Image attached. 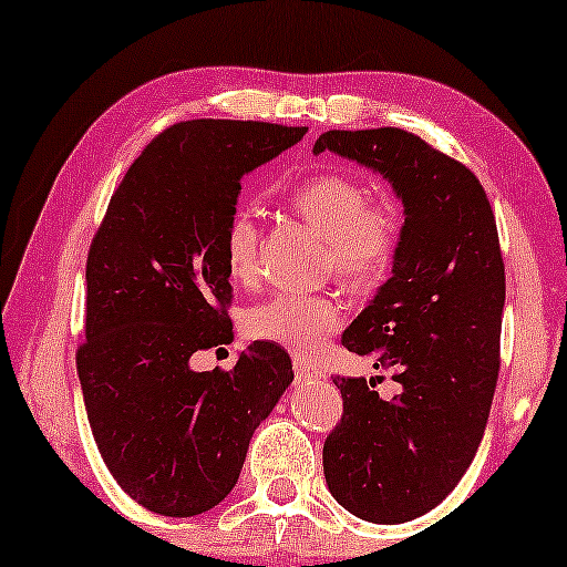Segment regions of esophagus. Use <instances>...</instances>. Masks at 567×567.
Here are the masks:
<instances>
[{
  "label": "esophagus",
  "instance_id": "34e87169",
  "mask_svg": "<svg viewBox=\"0 0 567 567\" xmlns=\"http://www.w3.org/2000/svg\"><path fill=\"white\" fill-rule=\"evenodd\" d=\"M293 377H297V382H309V379H320L322 371L297 359V361H293Z\"/></svg>",
  "mask_w": 567,
  "mask_h": 567
}]
</instances>
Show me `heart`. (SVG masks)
Listing matches in <instances>:
<instances>
[{
	"label": "heart",
	"instance_id": "obj_1",
	"mask_svg": "<svg viewBox=\"0 0 567 567\" xmlns=\"http://www.w3.org/2000/svg\"><path fill=\"white\" fill-rule=\"evenodd\" d=\"M289 204L301 219L328 237V266L346 284L369 289L390 274L405 237V212L394 196L369 198V188L348 173H317L299 181ZM260 231L252 214L239 208L224 229V266L231 281L258 278ZM343 324V305L330 293H276L245 312L252 340L281 346L312 359Z\"/></svg>",
	"mask_w": 567,
	"mask_h": 567
}]
</instances>
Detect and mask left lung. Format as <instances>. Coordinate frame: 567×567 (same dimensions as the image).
<instances>
[{
	"instance_id": "1",
	"label": "left lung",
	"mask_w": 567,
	"mask_h": 567,
	"mask_svg": "<svg viewBox=\"0 0 567 567\" xmlns=\"http://www.w3.org/2000/svg\"><path fill=\"white\" fill-rule=\"evenodd\" d=\"M324 150L379 169L405 204L394 276L340 340L402 392L382 400L374 382L338 374L343 415L322 446L340 506L402 524L454 491L483 441L506 299L498 227L475 173L410 131H324Z\"/></svg>"
}]
</instances>
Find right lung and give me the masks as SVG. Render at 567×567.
<instances>
[{
    "mask_svg": "<svg viewBox=\"0 0 567 567\" xmlns=\"http://www.w3.org/2000/svg\"><path fill=\"white\" fill-rule=\"evenodd\" d=\"M305 126L183 121L154 136L107 204L87 252V421L115 483L162 516H196L235 487L252 431L291 384L281 346L255 340L235 369L190 355L231 343L224 229L243 175Z\"/></svg>",
    "mask_w": 567,
    "mask_h": 567,
    "instance_id": "obj_1",
    "label": "right lung"
}]
</instances>
